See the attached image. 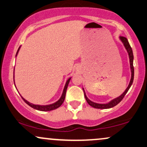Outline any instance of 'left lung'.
<instances>
[{"label": "left lung", "mask_w": 147, "mask_h": 147, "mask_svg": "<svg viewBox=\"0 0 147 147\" xmlns=\"http://www.w3.org/2000/svg\"><path fill=\"white\" fill-rule=\"evenodd\" d=\"M119 39L120 41L122 42L123 45L125 47V49L126 50V51L128 52V55H129V61H130V68H131V80H130L129 84L128 86V87L126 88V89L124 91V92L120 96L117 97V98H115L111 100V102H109L107 104H97V103L93 102L92 101H90V99L87 97L86 95L85 90H84V96H85V98L86 99L88 104L89 105L92 106V107L95 108V109H111V108L114 107L117 104H119L121 101L122 100V99L124 98V97L125 96V95L127 93L128 90H129L130 87L132 85L133 82V78H134V68H133V50L132 48H131V45H130L129 41H128L127 38L124 36H119Z\"/></svg>", "instance_id": "8db88e82"}]
</instances>
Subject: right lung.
Returning <instances> with one entry per match:
<instances>
[{
    "label": "right lung",
    "instance_id": "right-lung-1",
    "mask_svg": "<svg viewBox=\"0 0 147 147\" xmlns=\"http://www.w3.org/2000/svg\"><path fill=\"white\" fill-rule=\"evenodd\" d=\"M20 48H21V46H20L19 48L18 49V51H17V52H16V57L17 56L18 52L20 50ZM70 79H71V77H70V78H69L68 80L66 81V83H65V86H64L63 92H62V95H61V96L60 99H59L58 101H57L56 102L53 103V104H48V105H36V104H32V103L28 102L26 99H25L24 98H23V97H22L21 95V96L22 99H23V101H24V102L26 103L28 105L31 106L32 108L36 109V110L41 111H50L55 110V109H57V108H59V106H61V104H63V102H64V99H65V93H66L67 88H68V84H69V82H70ZM14 85H15V84H14Z\"/></svg>",
    "mask_w": 147,
    "mask_h": 147
}]
</instances>
